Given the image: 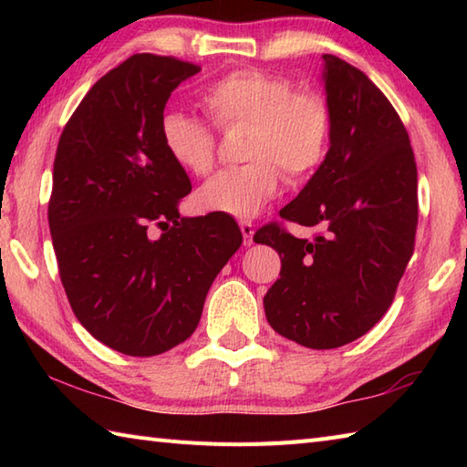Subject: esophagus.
I'll return each mask as SVG.
<instances>
[{
    "label": "esophagus",
    "mask_w": 467,
    "mask_h": 467,
    "mask_svg": "<svg viewBox=\"0 0 467 467\" xmlns=\"http://www.w3.org/2000/svg\"><path fill=\"white\" fill-rule=\"evenodd\" d=\"M241 233H243V239L244 244L249 246L253 244V234H254V224L251 221H241Z\"/></svg>",
    "instance_id": "34e87169"
}]
</instances>
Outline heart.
Returning a JSON list of instances; mask_svg holds the SVG:
<instances>
[{
    "instance_id": "obj_1",
    "label": "heart",
    "mask_w": 467,
    "mask_h": 467,
    "mask_svg": "<svg viewBox=\"0 0 467 467\" xmlns=\"http://www.w3.org/2000/svg\"><path fill=\"white\" fill-rule=\"evenodd\" d=\"M211 120L231 130L249 126L243 166L226 168L196 194L204 211L253 218L279 191L281 171L289 181L309 176L325 158L331 138V106L327 98L301 88L291 78L259 67L234 69L201 96ZM166 154L182 171L204 176L214 168L216 132L186 112L168 110L161 118Z\"/></svg>"
}]
</instances>
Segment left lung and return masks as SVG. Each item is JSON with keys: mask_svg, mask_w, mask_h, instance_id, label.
Instances as JSON below:
<instances>
[{"mask_svg": "<svg viewBox=\"0 0 467 467\" xmlns=\"http://www.w3.org/2000/svg\"><path fill=\"white\" fill-rule=\"evenodd\" d=\"M331 146L299 196L279 213L321 228L296 239L279 223L254 233L281 256L265 295L273 329L309 349L359 339L393 303L415 244L418 166L391 102L361 69L325 54Z\"/></svg>", "mask_w": 467, "mask_h": 467, "instance_id": "left-lung-1", "label": "left lung"}]
</instances>
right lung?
<instances>
[{
	"mask_svg": "<svg viewBox=\"0 0 467 467\" xmlns=\"http://www.w3.org/2000/svg\"><path fill=\"white\" fill-rule=\"evenodd\" d=\"M198 72L172 56L134 54L90 88L57 142L47 223L59 279L86 331L124 355L186 341L243 243L233 216L178 213L192 184L164 150L161 118Z\"/></svg>",
	"mask_w": 467,
	"mask_h": 467,
	"instance_id": "add662e5",
	"label": "right lung"
}]
</instances>
